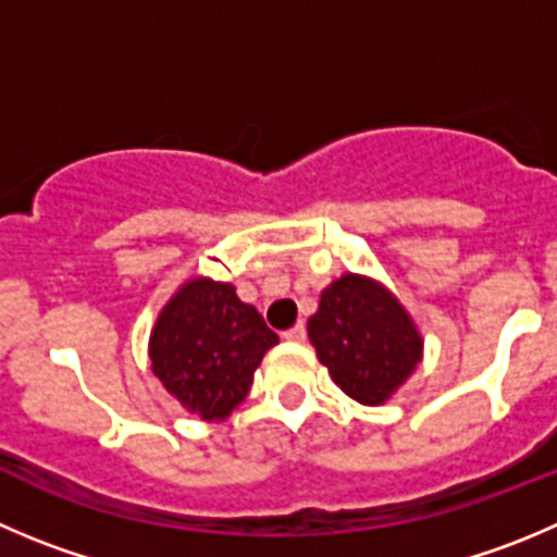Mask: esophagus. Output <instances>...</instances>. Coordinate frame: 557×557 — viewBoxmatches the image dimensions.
<instances>
[{
  "label": "esophagus",
  "instance_id": "obj_1",
  "mask_svg": "<svg viewBox=\"0 0 557 557\" xmlns=\"http://www.w3.org/2000/svg\"><path fill=\"white\" fill-rule=\"evenodd\" d=\"M284 338H287V342H304V338H306L304 322H298V325H293L289 331H284Z\"/></svg>",
  "mask_w": 557,
  "mask_h": 557
}]
</instances>
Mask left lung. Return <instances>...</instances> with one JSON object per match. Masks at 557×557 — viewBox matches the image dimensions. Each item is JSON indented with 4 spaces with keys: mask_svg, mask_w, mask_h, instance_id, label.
<instances>
[{
    "mask_svg": "<svg viewBox=\"0 0 557 557\" xmlns=\"http://www.w3.org/2000/svg\"><path fill=\"white\" fill-rule=\"evenodd\" d=\"M309 338L333 383L361 405H383L421 361L423 342L399 300L363 275L322 293Z\"/></svg>",
    "mask_w": 557,
    "mask_h": 557,
    "instance_id": "1",
    "label": "left lung"
}]
</instances>
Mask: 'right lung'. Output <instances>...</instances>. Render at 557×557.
<instances>
[{"mask_svg":"<svg viewBox=\"0 0 557 557\" xmlns=\"http://www.w3.org/2000/svg\"><path fill=\"white\" fill-rule=\"evenodd\" d=\"M278 336L232 284L194 278L166 304L150 336L152 372L180 405L221 421L251 388V374Z\"/></svg>","mask_w":557,"mask_h":557,"instance_id":"right-lung-1","label":"right lung"}]
</instances>
